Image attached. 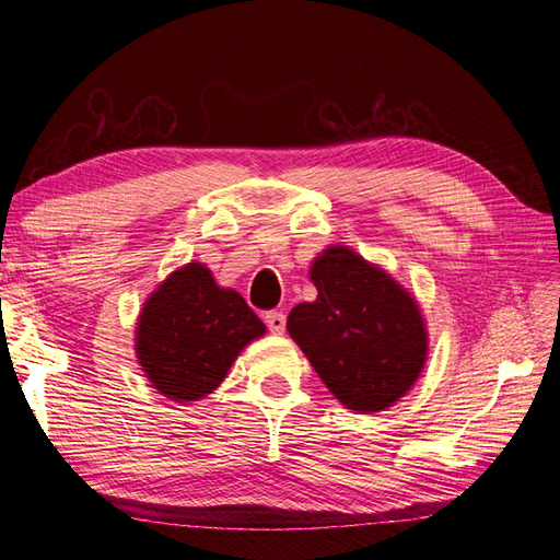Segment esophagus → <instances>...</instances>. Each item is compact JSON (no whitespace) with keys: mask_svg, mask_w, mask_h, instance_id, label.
<instances>
[{"mask_svg":"<svg viewBox=\"0 0 560 560\" xmlns=\"http://www.w3.org/2000/svg\"><path fill=\"white\" fill-rule=\"evenodd\" d=\"M266 327L273 331V334H282L284 331V325H287V319H284V315L282 313H278V311H270V313H266Z\"/></svg>","mask_w":560,"mask_h":560,"instance_id":"esophagus-1","label":"esophagus"}]
</instances>
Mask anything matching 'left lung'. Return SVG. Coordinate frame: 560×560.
<instances>
[{
  "label": "left lung",
  "instance_id": "8db88e82",
  "mask_svg": "<svg viewBox=\"0 0 560 560\" xmlns=\"http://www.w3.org/2000/svg\"><path fill=\"white\" fill-rule=\"evenodd\" d=\"M313 303H299L287 331L346 409L378 413L416 385L428 360V327L416 296L346 245L311 261Z\"/></svg>",
  "mask_w": 560,
  "mask_h": 560
}]
</instances>
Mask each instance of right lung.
I'll list each match as a JSON object with an SVG mask.
<instances>
[{
    "label": "right lung",
    "instance_id": "obj_1",
    "mask_svg": "<svg viewBox=\"0 0 560 560\" xmlns=\"http://www.w3.org/2000/svg\"><path fill=\"white\" fill-rule=\"evenodd\" d=\"M266 325L245 299L217 284L212 270L191 261L149 294L135 327V354L151 387L177 404L208 397Z\"/></svg>",
    "mask_w": 560,
    "mask_h": 560
}]
</instances>
